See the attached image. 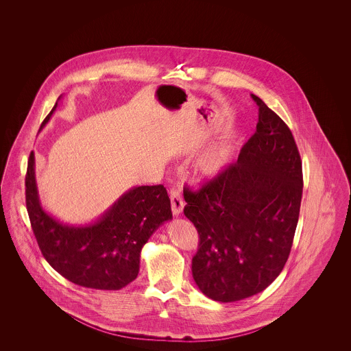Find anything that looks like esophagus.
<instances>
[{"instance_id": "1", "label": "esophagus", "mask_w": 351, "mask_h": 351, "mask_svg": "<svg viewBox=\"0 0 351 351\" xmlns=\"http://www.w3.org/2000/svg\"><path fill=\"white\" fill-rule=\"evenodd\" d=\"M171 208H172L173 216H179L183 213L184 201L182 199V195L175 189L171 191Z\"/></svg>"}]
</instances>
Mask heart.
<instances>
[{
  "instance_id": "obj_1",
  "label": "heart",
  "mask_w": 351,
  "mask_h": 351,
  "mask_svg": "<svg viewBox=\"0 0 351 351\" xmlns=\"http://www.w3.org/2000/svg\"><path fill=\"white\" fill-rule=\"evenodd\" d=\"M234 152L233 142L222 138L201 152L196 162L197 169L206 178H215L232 163Z\"/></svg>"
}]
</instances>
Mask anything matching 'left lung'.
Returning <instances> with one entry per match:
<instances>
[{
	"mask_svg": "<svg viewBox=\"0 0 351 351\" xmlns=\"http://www.w3.org/2000/svg\"><path fill=\"white\" fill-rule=\"evenodd\" d=\"M256 132L237 163L197 192L184 191V215L196 226L200 247L192 275L209 299L251 298L282 272L299 221L302 169L293 135L258 96Z\"/></svg>",
	"mask_w": 351,
	"mask_h": 351,
	"instance_id": "1",
	"label": "left lung"
}]
</instances>
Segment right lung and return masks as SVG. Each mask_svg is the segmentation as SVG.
Instances as JSON below:
<instances>
[{
  "label": "right lung",
  "mask_w": 351,
  "mask_h": 351,
  "mask_svg": "<svg viewBox=\"0 0 351 351\" xmlns=\"http://www.w3.org/2000/svg\"><path fill=\"white\" fill-rule=\"evenodd\" d=\"M58 101L40 130L56 110ZM26 206L39 249L51 267L72 283L105 291H117L135 280L143 246L159 226L172 219L166 188L141 185L121 195L95 221L64 223L42 205L34 151L27 163Z\"/></svg>",
  "instance_id": "right-lung-1"
}]
</instances>
